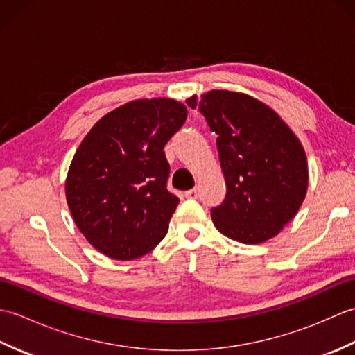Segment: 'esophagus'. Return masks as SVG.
<instances>
[{
    "mask_svg": "<svg viewBox=\"0 0 355 355\" xmlns=\"http://www.w3.org/2000/svg\"><path fill=\"white\" fill-rule=\"evenodd\" d=\"M184 197L189 198V200H197L200 197V191L197 189V187H193V189L184 192Z\"/></svg>",
    "mask_w": 355,
    "mask_h": 355,
    "instance_id": "34e87169",
    "label": "esophagus"
}]
</instances>
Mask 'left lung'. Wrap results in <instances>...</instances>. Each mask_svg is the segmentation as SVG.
Returning <instances> with one entry per match:
<instances>
[{
  "label": "left lung",
  "mask_w": 355,
  "mask_h": 355,
  "mask_svg": "<svg viewBox=\"0 0 355 355\" xmlns=\"http://www.w3.org/2000/svg\"><path fill=\"white\" fill-rule=\"evenodd\" d=\"M187 105L218 135L225 198L210 209L215 227L244 244L276 236L302 205L308 187L305 150L282 119L243 93L214 89Z\"/></svg>",
  "instance_id": "1"
}]
</instances>
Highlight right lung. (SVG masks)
Returning <instances> with one entry per match:
<instances>
[{
	"instance_id": "1",
	"label": "right lung",
	"mask_w": 355,
	"mask_h": 355,
	"mask_svg": "<svg viewBox=\"0 0 355 355\" xmlns=\"http://www.w3.org/2000/svg\"><path fill=\"white\" fill-rule=\"evenodd\" d=\"M186 116L177 101H134L103 116L82 140L65 182L67 202L101 253L140 258L168 233L180 200L168 191L163 149Z\"/></svg>"
}]
</instances>
